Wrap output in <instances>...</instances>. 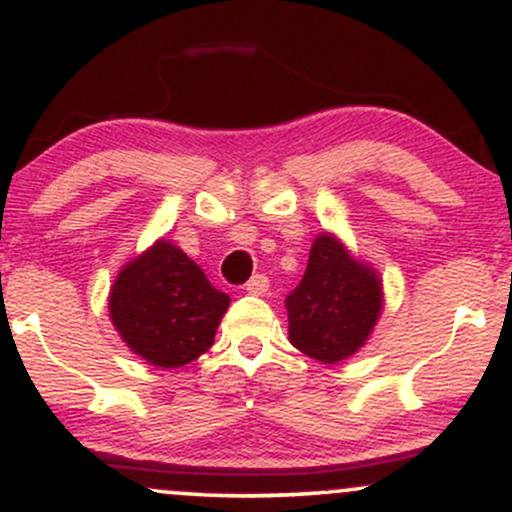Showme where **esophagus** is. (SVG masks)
<instances>
[{"label": "esophagus", "mask_w": 512, "mask_h": 512, "mask_svg": "<svg viewBox=\"0 0 512 512\" xmlns=\"http://www.w3.org/2000/svg\"><path fill=\"white\" fill-rule=\"evenodd\" d=\"M245 291H248L250 296H264V293L269 291V279L264 274H255L248 284H245Z\"/></svg>", "instance_id": "1"}]
</instances>
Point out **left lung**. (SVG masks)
I'll return each mask as SVG.
<instances>
[{"instance_id": "left-lung-1", "label": "left lung", "mask_w": 512, "mask_h": 512, "mask_svg": "<svg viewBox=\"0 0 512 512\" xmlns=\"http://www.w3.org/2000/svg\"><path fill=\"white\" fill-rule=\"evenodd\" d=\"M383 305L380 274L334 233L322 231L301 284L286 298L289 342L315 361H346L366 346Z\"/></svg>"}]
</instances>
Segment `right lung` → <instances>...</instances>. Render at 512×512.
<instances>
[{
    "label": "right lung",
    "mask_w": 512,
    "mask_h": 512,
    "mask_svg": "<svg viewBox=\"0 0 512 512\" xmlns=\"http://www.w3.org/2000/svg\"><path fill=\"white\" fill-rule=\"evenodd\" d=\"M231 298L166 238L129 260L110 286V322L127 349L156 368H180L214 344Z\"/></svg>",
    "instance_id": "add662e5"
}]
</instances>
